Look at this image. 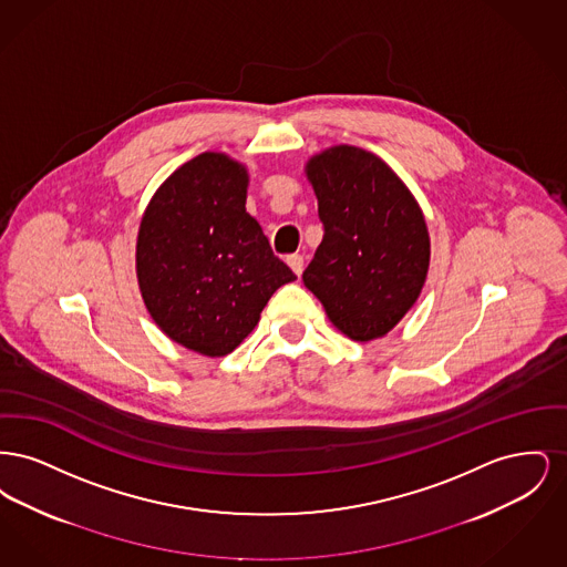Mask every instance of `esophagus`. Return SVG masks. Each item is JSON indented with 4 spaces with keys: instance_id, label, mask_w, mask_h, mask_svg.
Wrapping results in <instances>:
<instances>
[{
    "instance_id": "obj_1",
    "label": "esophagus",
    "mask_w": 567,
    "mask_h": 567,
    "mask_svg": "<svg viewBox=\"0 0 567 567\" xmlns=\"http://www.w3.org/2000/svg\"><path fill=\"white\" fill-rule=\"evenodd\" d=\"M287 264H289V268L296 271L297 276H301V271H303V257L301 255H289L287 257Z\"/></svg>"
}]
</instances>
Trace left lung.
Returning <instances> with one entry per match:
<instances>
[{"label": "left lung", "mask_w": 567, "mask_h": 567, "mask_svg": "<svg viewBox=\"0 0 567 567\" xmlns=\"http://www.w3.org/2000/svg\"><path fill=\"white\" fill-rule=\"evenodd\" d=\"M323 243L303 271L329 321L357 342L404 319L430 270L425 216L402 178L377 155L340 144L306 163Z\"/></svg>", "instance_id": "left-lung-1"}]
</instances>
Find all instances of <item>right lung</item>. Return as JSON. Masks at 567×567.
<instances>
[{
    "label": "right lung",
    "instance_id": "obj_1",
    "mask_svg": "<svg viewBox=\"0 0 567 567\" xmlns=\"http://www.w3.org/2000/svg\"><path fill=\"white\" fill-rule=\"evenodd\" d=\"M246 165L202 153L148 202L135 244L137 285L163 333L223 357L259 323L274 291L297 276L246 213Z\"/></svg>",
    "mask_w": 567,
    "mask_h": 567
}]
</instances>
